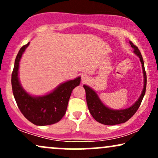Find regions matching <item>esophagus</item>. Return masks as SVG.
I'll list each match as a JSON object with an SVG mask.
<instances>
[{
	"mask_svg": "<svg viewBox=\"0 0 158 158\" xmlns=\"http://www.w3.org/2000/svg\"><path fill=\"white\" fill-rule=\"evenodd\" d=\"M81 79H82L83 81L86 80V79H87V76L86 75H82V77H81Z\"/></svg>",
	"mask_w": 158,
	"mask_h": 158,
	"instance_id": "esophagus-1",
	"label": "esophagus"
}]
</instances>
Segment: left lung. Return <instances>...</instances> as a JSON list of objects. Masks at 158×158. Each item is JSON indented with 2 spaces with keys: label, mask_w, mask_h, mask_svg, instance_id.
<instances>
[{
  "label": "left lung",
  "mask_w": 158,
  "mask_h": 158,
  "mask_svg": "<svg viewBox=\"0 0 158 158\" xmlns=\"http://www.w3.org/2000/svg\"><path fill=\"white\" fill-rule=\"evenodd\" d=\"M130 44L135 50H134L135 53L137 54L140 59L141 63H142L143 76H144V88H143L142 94H141L138 100L133 106L123 110H115L110 109L103 105L95 91H94L91 88L87 85H83L85 90V93H86V101L90 113L97 122L102 123V124L107 125V126H114V125L126 123L137 112L141 102H142L145 93H146L147 79H146V73L145 70L144 62H143L142 55H141L138 48L131 41H130Z\"/></svg>",
  "instance_id": "obj_1"
}]
</instances>
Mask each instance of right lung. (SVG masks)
Listing matches in <instances>:
<instances>
[{
  "instance_id": "add662e5",
  "label": "right lung",
  "mask_w": 158,
  "mask_h": 158,
  "mask_svg": "<svg viewBox=\"0 0 158 158\" xmlns=\"http://www.w3.org/2000/svg\"><path fill=\"white\" fill-rule=\"evenodd\" d=\"M29 44L23 45L16 56L11 79L14 97L21 112L30 122L36 126L54 124L64 117L72 90L79 85L81 79L66 81L44 97L30 96L21 88L18 77L20 59Z\"/></svg>"
}]
</instances>
